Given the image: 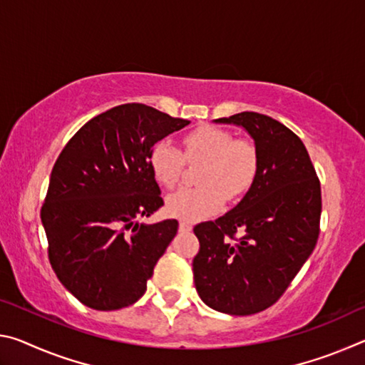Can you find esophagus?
<instances>
[{"mask_svg":"<svg viewBox=\"0 0 365 365\" xmlns=\"http://www.w3.org/2000/svg\"><path fill=\"white\" fill-rule=\"evenodd\" d=\"M178 230H180V232H190L191 230V225L187 224V222H180V225H178Z\"/></svg>","mask_w":365,"mask_h":365,"instance_id":"obj_1","label":"esophagus"}]
</instances>
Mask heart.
<instances>
[{
  "label": "heart",
  "mask_w": 365,
  "mask_h": 365,
  "mask_svg": "<svg viewBox=\"0 0 365 365\" xmlns=\"http://www.w3.org/2000/svg\"><path fill=\"white\" fill-rule=\"evenodd\" d=\"M183 151L169 141H158L150 153V168L156 180L165 188L180 183L185 160L201 164L196 180L200 187L183 188L168 197L165 209L183 222L209 217L228 200L242 196L257 174L259 156L248 140L233 138L224 128L202 125L183 137Z\"/></svg>",
  "instance_id": "obj_1"
}]
</instances>
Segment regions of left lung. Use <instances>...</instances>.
I'll return each instance as SVG.
<instances>
[{
    "instance_id": "1",
    "label": "left lung",
    "mask_w": 365,
    "mask_h": 365,
    "mask_svg": "<svg viewBox=\"0 0 365 365\" xmlns=\"http://www.w3.org/2000/svg\"><path fill=\"white\" fill-rule=\"evenodd\" d=\"M215 122L237 123L255 138L259 168L230 212L195 225V287L215 311L251 316L282 298L316 248L320 182L304 143L279 120L246 110Z\"/></svg>"
}]
</instances>
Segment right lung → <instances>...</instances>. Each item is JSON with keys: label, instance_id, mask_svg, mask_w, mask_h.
I'll return each instance as SVG.
<instances>
[{"label": "right lung", "instance_id": "add662e5", "mask_svg": "<svg viewBox=\"0 0 365 365\" xmlns=\"http://www.w3.org/2000/svg\"><path fill=\"white\" fill-rule=\"evenodd\" d=\"M188 123L146 104H120L86 122L61 151L41 222L54 274L82 304L115 311L145 294L178 228L175 219L135 222L164 205L150 153Z\"/></svg>", "mask_w": 365, "mask_h": 365}]
</instances>
